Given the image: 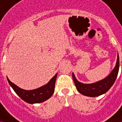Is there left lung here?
Wrapping results in <instances>:
<instances>
[{"mask_svg": "<svg viewBox=\"0 0 122 122\" xmlns=\"http://www.w3.org/2000/svg\"><path fill=\"white\" fill-rule=\"evenodd\" d=\"M120 68V59L119 55H117V62L114 69L109 74V76L105 78L104 79L99 81L92 83V84H84L78 81L73 73V79L76 88L79 92L83 95L90 97L100 96L106 93L111 88V87L115 83V79L117 77V74Z\"/></svg>", "mask_w": 122, "mask_h": 122, "instance_id": "8db88e82", "label": "left lung"}]
</instances>
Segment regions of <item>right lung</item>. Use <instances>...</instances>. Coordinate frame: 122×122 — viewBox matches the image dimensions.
<instances>
[{
	"label": "right lung",
	"instance_id": "add662e5",
	"mask_svg": "<svg viewBox=\"0 0 122 122\" xmlns=\"http://www.w3.org/2000/svg\"><path fill=\"white\" fill-rule=\"evenodd\" d=\"M56 78H57V74L45 86L32 90H25L20 88L13 83H12L8 78H7V81L12 88L13 89V90L15 92V93L23 101L30 104H33V103L43 102L49 99L53 95L55 89V83Z\"/></svg>",
	"mask_w": 122,
	"mask_h": 122
}]
</instances>
